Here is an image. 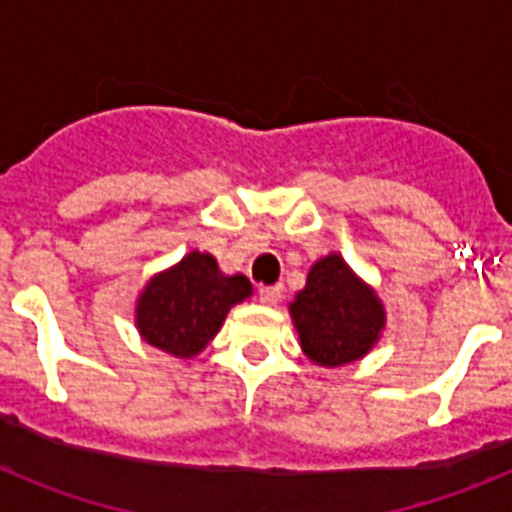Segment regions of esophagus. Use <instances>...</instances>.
<instances>
[{"label":"esophagus","instance_id":"esophagus-1","mask_svg":"<svg viewBox=\"0 0 512 512\" xmlns=\"http://www.w3.org/2000/svg\"><path fill=\"white\" fill-rule=\"evenodd\" d=\"M282 292H284L282 284H271V287L259 289V297L261 302H266V305H277V302L282 300Z\"/></svg>","mask_w":512,"mask_h":512}]
</instances>
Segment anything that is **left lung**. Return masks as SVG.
Here are the masks:
<instances>
[{
  "label": "left lung",
  "mask_w": 512,
  "mask_h": 512,
  "mask_svg": "<svg viewBox=\"0 0 512 512\" xmlns=\"http://www.w3.org/2000/svg\"><path fill=\"white\" fill-rule=\"evenodd\" d=\"M307 359L341 366L372 351L384 328V307L338 253L315 261L307 284L289 302Z\"/></svg>",
  "instance_id": "left-lung-1"
}]
</instances>
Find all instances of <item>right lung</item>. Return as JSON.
<instances>
[{
	"label": "right lung",
	"mask_w": 512,
	"mask_h": 512,
	"mask_svg": "<svg viewBox=\"0 0 512 512\" xmlns=\"http://www.w3.org/2000/svg\"><path fill=\"white\" fill-rule=\"evenodd\" d=\"M251 292L243 274L228 277L215 256L192 251L146 284L135 305V325L146 343L189 359L217 336L230 307Z\"/></svg>",
	"instance_id": "right-lung-1"
}]
</instances>
